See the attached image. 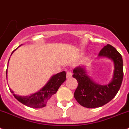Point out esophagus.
Listing matches in <instances>:
<instances>
[{"mask_svg":"<svg viewBox=\"0 0 129 129\" xmlns=\"http://www.w3.org/2000/svg\"><path fill=\"white\" fill-rule=\"evenodd\" d=\"M72 75H73V74H72L71 72L70 71H67V73H66V76H67V78H69L71 77Z\"/></svg>","mask_w":129,"mask_h":129,"instance_id":"esophagus-1","label":"esophagus"}]
</instances>
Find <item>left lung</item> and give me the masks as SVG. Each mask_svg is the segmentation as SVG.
I'll use <instances>...</instances> for the list:
<instances>
[{"instance_id":"obj_1","label":"left lung","mask_w":129,"mask_h":129,"mask_svg":"<svg viewBox=\"0 0 129 129\" xmlns=\"http://www.w3.org/2000/svg\"><path fill=\"white\" fill-rule=\"evenodd\" d=\"M98 56L109 58L114 62L113 78L109 84L101 85L95 83L87 75L84 67L79 66L73 70V77L78 82L74 97L79 104L87 108L99 107L109 102L118 93L123 78L122 56L113 46H104Z\"/></svg>"}]
</instances>
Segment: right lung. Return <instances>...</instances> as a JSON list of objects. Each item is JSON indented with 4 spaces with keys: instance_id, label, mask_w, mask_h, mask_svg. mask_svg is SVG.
I'll list each match as a JSON object with an SVG mask.
<instances>
[{
    "instance_id": "obj_1",
    "label": "right lung",
    "mask_w": 129,
    "mask_h": 129,
    "mask_svg": "<svg viewBox=\"0 0 129 129\" xmlns=\"http://www.w3.org/2000/svg\"><path fill=\"white\" fill-rule=\"evenodd\" d=\"M17 49H15L12 52V53ZM8 62H9V60H8ZM66 79V73L65 71H62L61 73H58L56 75H54V76H52L51 78L47 83V84L42 89H40L39 92L33 94L29 96H23L22 97V96H17L13 94V92L11 89L10 90L11 93L13 94L14 97L24 105L33 108H42L46 106V104L50 101L52 96L54 94H56V92L58 91V89H59L60 85L65 82Z\"/></svg>"
}]
</instances>
